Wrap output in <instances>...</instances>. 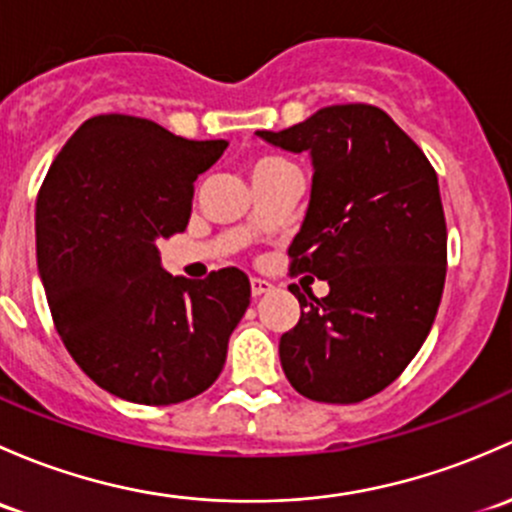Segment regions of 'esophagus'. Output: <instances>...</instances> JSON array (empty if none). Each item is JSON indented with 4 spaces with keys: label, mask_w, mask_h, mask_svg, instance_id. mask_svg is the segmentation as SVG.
<instances>
[{
    "label": "esophagus",
    "mask_w": 512,
    "mask_h": 512,
    "mask_svg": "<svg viewBox=\"0 0 512 512\" xmlns=\"http://www.w3.org/2000/svg\"><path fill=\"white\" fill-rule=\"evenodd\" d=\"M271 291H273V283L263 281V278H251V293H254V298L271 293Z\"/></svg>",
    "instance_id": "obj_1"
}]
</instances>
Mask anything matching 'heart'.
Returning a JSON list of instances; mask_svg holds the SVG:
<instances>
[{"label": "heart", "mask_w": 512, "mask_h": 512, "mask_svg": "<svg viewBox=\"0 0 512 512\" xmlns=\"http://www.w3.org/2000/svg\"><path fill=\"white\" fill-rule=\"evenodd\" d=\"M276 162H281V160H276V157H258V160L254 162V167H251V172L263 170V167H271V165H276Z\"/></svg>", "instance_id": "obj_1"}]
</instances>
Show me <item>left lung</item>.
I'll return each instance as SVG.
<instances>
[{
    "mask_svg": "<svg viewBox=\"0 0 512 512\" xmlns=\"http://www.w3.org/2000/svg\"><path fill=\"white\" fill-rule=\"evenodd\" d=\"M256 138L310 155V202L288 254L293 273L330 286L325 298L291 286L300 320L281 335L283 372L313 402H362L404 372L434 325L446 278L439 179L374 105H325Z\"/></svg>",
    "mask_w": 512,
    "mask_h": 512,
    "instance_id": "left-lung-1",
    "label": "left lung"
}]
</instances>
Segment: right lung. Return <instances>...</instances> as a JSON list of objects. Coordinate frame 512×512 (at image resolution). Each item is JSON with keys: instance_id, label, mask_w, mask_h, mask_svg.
<instances>
[{"instance_id": "obj_1", "label": "right lung", "mask_w": 512, "mask_h": 512, "mask_svg": "<svg viewBox=\"0 0 512 512\" xmlns=\"http://www.w3.org/2000/svg\"><path fill=\"white\" fill-rule=\"evenodd\" d=\"M229 147L135 115H96L61 147L36 199V261L63 345L125 402L165 407L219 377L251 303L249 276H170L160 244L184 231L194 182Z\"/></svg>"}]
</instances>
